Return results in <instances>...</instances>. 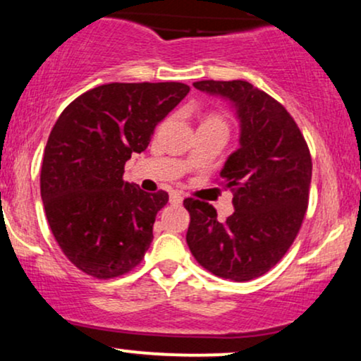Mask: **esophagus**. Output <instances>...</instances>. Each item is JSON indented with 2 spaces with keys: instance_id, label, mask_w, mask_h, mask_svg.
<instances>
[{
  "instance_id": "1",
  "label": "esophagus",
  "mask_w": 361,
  "mask_h": 361,
  "mask_svg": "<svg viewBox=\"0 0 361 361\" xmlns=\"http://www.w3.org/2000/svg\"><path fill=\"white\" fill-rule=\"evenodd\" d=\"M169 202H171V204H175V205H180L181 202H183V197H181V195L178 192H173L171 195H169Z\"/></svg>"
}]
</instances>
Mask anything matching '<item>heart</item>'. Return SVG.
<instances>
[{
    "mask_svg": "<svg viewBox=\"0 0 361 361\" xmlns=\"http://www.w3.org/2000/svg\"><path fill=\"white\" fill-rule=\"evenodd\" d=\"M205 122H210V123H221V126H226V122H224V118L221 115H209L207 117Z\"/></svg>",
    "mask_w": 361,
    "mask_h": 361,
    "instance_id": "obj_1",
    "label": "heart"
}]
</instances>
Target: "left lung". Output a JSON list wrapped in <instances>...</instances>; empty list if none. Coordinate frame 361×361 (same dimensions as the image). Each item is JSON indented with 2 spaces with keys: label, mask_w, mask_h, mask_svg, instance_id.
Returning a JSON list of instances; mask_svg holds the SVG:
<instances>
[{
  "label": "left lung",
  "mask_w": 361,
  "mask_h": 361,
  "mask_svg": "<svg viewBox=\"0 0 361 361\" xmlns=\"http://www.w3.org/2000/svg\"><path fill=\"white\" fill-rule=\"evenodd\" d=\"M193 86L234 103L241 147L221 171V185L234 195V214L219 221L212 205L185 198L186 243L207 271L234 281L258 279L283 258L307 212L309 146L285 106L251 82L207 80Z\"/></svg>",
  "instance_id": "left-lung-1"
}]
</instances>
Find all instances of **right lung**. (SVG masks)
Masks as SVG:
<instances>
[{"label": "right lung", "instance_id": "right-lung-1", "mask_svg": "<svg viewBox=\"0 0 361 361\" xmlns=\"http://www.w3.org/2000/svg\"><path fill=\"white\" fill-rule=\"evenodd\" d=\"M188 91L175 81L110 82L59 115L44 149L40 195L54 239L78 270L109 280L142 261L169 197L123 181V168Z\"/></svg>", "mask_w": 361, "mask_h": 361}]
</instances>
